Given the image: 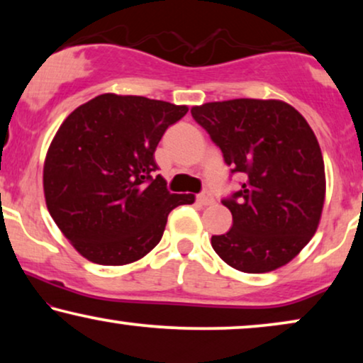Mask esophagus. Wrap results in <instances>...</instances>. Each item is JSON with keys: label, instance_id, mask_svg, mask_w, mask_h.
<instances>
[{"label": "esophagus", "instance_id": "34e87169", "mask_svg": "<svg viewBox=\"0 0 363 363\" xmlns=\"http://www.w3.org/2000/svg\"><path fill=\"white\" fill-rule=\"evenodd\" d=\"M198 203H200V205H203V206L213 205V203H215V198H213L210 191H203L201 195H198Z\"/></svg>", "mask_w": 363, "mask_h": 363}]
</instances>
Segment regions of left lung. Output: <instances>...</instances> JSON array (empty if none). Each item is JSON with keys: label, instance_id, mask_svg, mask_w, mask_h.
Instances as JSON below:
<instances>
[{"label": "left lung", "instance_id": "obj_1", "mask_svg": "<svg viewBox=\"0 0 363 363\" xmlns=\"http://www.w3.org/2000/svg\"><path fill=\"white\" fill-rule=\"evenodd\" d=\"M220 147L241 188L221 203L233 215L211 246L226 264L259 274L299 255L319 226L325 198L324 160L306 118L281 101L233 99L191 108Z\"/></svg>", "mask_w": 363, "mask_h": 363}]
</instances>
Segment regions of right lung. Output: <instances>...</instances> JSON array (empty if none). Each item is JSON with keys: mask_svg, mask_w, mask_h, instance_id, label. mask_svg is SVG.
I'll return each mask as SVG.
<instances>
[{"mask_svg": "<svg viewBox=\"0 0 363 363\" xmlns=\"http://www.w3.org/2000/svg\"><path fill=\"white\" fill-rule=\"evenodd\" d=\"M186 106L140 96L102 94L77 107L51 142L44 196L62 235L102 266L138 261L160 242L175 195L155 175V148Z\"/></svg>", "mask_w": 363, "mask_h": 363, "instance_id": "1", "label": "right lung"}]
</instances>
